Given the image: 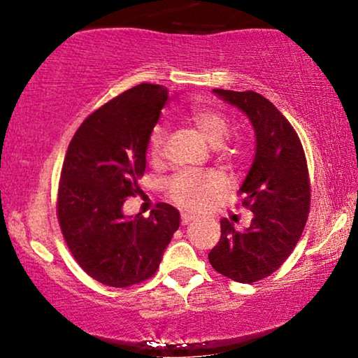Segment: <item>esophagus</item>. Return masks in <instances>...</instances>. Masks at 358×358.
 <instances>
[{"label":"esophagus","mask_w":358,"mask_h":358,"mask_svg":"<svg viewBox=\"0 0 358 358\" xmlns=\"http://www.w3.org/2000/svg\"><path fill=\"white\" fill-rule=\"evenodd\" d=\"M195 220V215H192V213H182V224L187 225L190 224V222Z\"/></svg>","instance_id":"1"}]
</instances>
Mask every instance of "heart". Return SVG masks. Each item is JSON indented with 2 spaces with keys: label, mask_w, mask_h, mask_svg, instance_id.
Wrapping results in <instances>:
<instances>
[{
  "label": "heart",
  "mask_w": 358,
  "mask_h": 358,
  "mask_svg": "<svg viewBox=\"0 0 358 358\" xmlns=\"http://www.w3.org/2000/svg\"><path fill=\"white\" fill-rule=\"evenodd\" d=\"M192 124L196 127L205 141L212 148L224 146L231 134V121L225 114L213 109H196L190 114ZM166 126L156 124L148 139V155L153 162H158L165 151ZM225 158H231V151H224ZM219 192V182L212 173L203 171H182L168 182V193L176 203L190 210H200L207 207Z\"/></svg>",
  "instance_id": "1"
}]
</instances>
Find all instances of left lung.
<instances>
[{"label": "left lung", "mask_w": 358, "mask_h": 358, "mask_svg": "<svg viewBox=\"0 0 358 358\" xmlns=\"http://www.w3.org/2000/svg\"><path fill=\"white\" fill-rule=\"evenodd\" d=\"M236 106L256 133V155L239 188L252 212L245 231L220 220V241L208 254L212 268L237 282H256L281 268L293 252L310 212V178L305 151L289 121L261 94L213 89Z\"/></svg>", "instance_id": "obj_1"}]
</instances>
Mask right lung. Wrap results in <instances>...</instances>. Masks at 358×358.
Instances as JSON below:
<instances>
[{
  "mask_svg": "<svg viewBox=\"0 0 358 358\" xmlns=\"http://www.w3.org/2000/svg\"><path fill=\"white\" fill-rule=\"evenodd\" d=\"M163 85L139 84L94 110L73 134L59 183L57 213L73 259L113 287L150 279L180 227V212L158 203L150 217H126L141 192L151 129L168 102Z\"/></svg>",
  "mask_w": 358,
  "mask_h": 358,
  "instance_id": "1",
  "label": "right lung"
}]
</instances>
